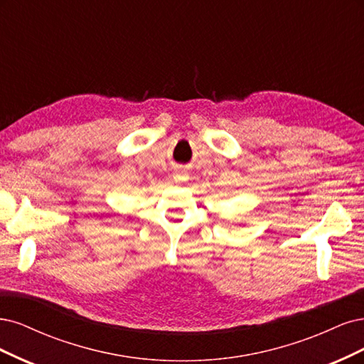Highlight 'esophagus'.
I'll list each match as a JSON object with an SVG mask.
<instances>
[{
  "label": "esophagus",
  "mask_w": 364,
  "mask_h": 364,
  "mask_svg": "<svg viewBox=\"0 0 364 364\" xmlns=\"http://www.w3.org/2000/svg\"><path fill=\"white\" fill-rule=\"evenodd\" d=\"M172 177H173V181L180 183V181H186L187 178H189V175H187V172L184 169H177L172 173Z\"/></svg>",
  "instance_id": "1"
}]
</instances>
